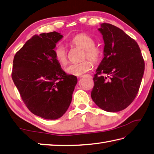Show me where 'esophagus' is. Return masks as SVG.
<instances>
[{
	"mask_svg": "<svg viewBox=\"0 0 154 154\" xmlns=\"http://www.w3.org/2000/svg\"><path fill=\"white\" fill-rule=\"evenodd\" d=\"M84 76H85V75H82V76H80V78H83ZM88 76H89L90 78H92V76H91V75H88Z\"/></svg>",
	"mask_w": 154,
	"mask_h": 154,
	"instance_id": "34e87169",
	"label": "esophagus"
}]
</instances>
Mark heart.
Here are the masks:
<instances>
[{"mask_svg":"<svg viewBox=\"0 0 154 154\" xmlns=\"http://www.w3.org/2000/svg\"><path fill=\"white\" fill-rule=\"evenodd\" d=\"M69 44L73 47H76L84 50L82 59L88 58L94 63H97L101 59V51L96 47L95 40L89 35L86 33H80L74 36L70 40ZM55 57L59 63L65 66L67 63V53L66 47L63 45L58 44L54 48ZM92 68V63L90 61H82L80 63H72L66 68L68 74L80 76L88 72Z\"/></svg>","mask_w":154,"mask_h":154,"instance_id":"heart-1","label":"heart"}]
</instances>
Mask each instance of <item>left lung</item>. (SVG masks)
<instances>
[{"label":"left lung","mask_w":154,"mask_h":154,"mask_svg":"<svg viewBox=\"0 0 154 154\" xmlns=\"http://www.w3.org/2000/svg\"><path fill=\"white\" fill-rule=\"evenodd\" d=\"M98 30L103 36L104 57L94 75L91 97L105 111L120 112L136 97L145 62L138 44L122 29L103 23Z\"/></svg>","instance_id":"1"}]
</instances>
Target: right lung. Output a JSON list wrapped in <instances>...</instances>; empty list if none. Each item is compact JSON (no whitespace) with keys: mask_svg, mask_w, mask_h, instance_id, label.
<instances>
[{"mask_svg":"<svg viewBox=\"0 0 154 154\" xmlns=\"http://www.w3.org/2000/svg\"><path fill=\"white\" fill-rule=\"evenodd\" d=\"M62 38L56 32L34 35L13 59L12 79L21 99L32 114L47 120L66 113L78 82L55 57L54 48Z\"/></svg>","mask_w":154,"mask_h":154,"instance_id":"right-lung-1","label":"right lung"}]
</instances>
